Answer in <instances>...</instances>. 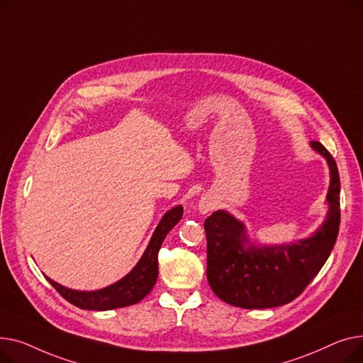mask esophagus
I'll list each match as a JSON object with an SVG mask.
<instances>
[{
    "label": "esophagus",
    "mask_w": 363,
    "mask_h": 363,
    "mask_svg": "<svg viewBox=\"0 0 363 363\" xmlns=\"http://www.w3.org/2000/svg\"><path fill=\"white\" fill-rule=\"evenodd\" d=\"M214 208V202H212L211 198L205 196L199 201V205H198V209L202 212V214H208V212Z\"/></svg>",
    "instance_id": "obj_1"
}]
</instances>
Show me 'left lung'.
Here are the masks:
<instances>
[{"instance_id":"1","label":"left lung","mask_w":363,"mask_h":363,"mask_svg":"<svg viewBox=\"0 0 363 363\" xmlns=\"http://www.w3.org/2000/svg\"><path fill=\"white\" fill-rule=\"evenodd\" d=\"M309 145L330 168L327 216L309 238L261 245L249 239L245 223L224 209L205 220L208 283L225 303L245 309L286 305L305 290L328 259L340 225V177L327 149L319 142Z\"/></svg>"}]
</instances>
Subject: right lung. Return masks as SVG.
I'll return each mask as SVG.
<instances>
[{"label": "right lung", "mask_w": 363, "mask_h": 363, "mask_svg": "<svg viewBox=\"0 0 363 363\" xmlns=\"http://www.w3.org/2000/svg\"><path fill=\"white\" fill-rule=\"evenodd\" d=\"M183 216V206L177 205L168 209L158 223L151 240H149L142 258L135 265V268L125 274L118 281L106 286L99 290H73L64 287L57 281L51 280L45 275V279L52 284V287L72 305L88 309V311H110L117 308L130 306L140 302L143 297L152 290L158 279V252L169 233Z\"/></svg>", "instance_id": "1"}]
</instances>
